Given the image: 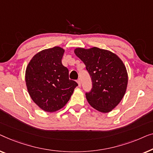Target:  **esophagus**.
<instances>
[{
  "label": "esophagus",
  "mask_w": 153,
  "mask_h": 153,
  "mask_svg": "<svg viewBox=\"0 0 153 153\" xmlns=\"http://www.w3.org/2000/svg\"><path fill=\"white\" fill-rule=\"evenodd\" d=\"M77 84H78V86H79V87H80V86H81V82H80V79H77Z\"/></svg>",
  "instance_id": "esophagus-1"
}]
</instances>
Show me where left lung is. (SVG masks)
<instances>
[{"mask_svg": "<svg viewBox=\"0 0 153 153\" xmlns=\"http://www.w3.org/2000/svg\"><path fill=\"white\" fill-rule=\"evenodd\" d=\"M74 53L91 77L92 89L86 94L88 102L100 112L111 111L121 101L128 87V76L123 62L115 53L98 47L77 48Z\"/></svg>", "mask_w": 153, "mask_h": 153, "instance_id": "1", "label": "left lung"}]
</instances>
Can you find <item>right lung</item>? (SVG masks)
<instances>
[{
    "instance_id": "right-lung-1",
    "label": "right lung",
    "mask_w": 153,
    "mask_h": 153,
    "mask_svg": "<svg viewBox=\"0 0 153 153\" xmlns=\"http://www.w3.org/2000/svg\"><path fill=\"white\" fill-rule=\"evenodd\" d=\"M64 49H44L34 55L27 64L25 79L27 91L37 106L55 112L65 106L77 86L68 78V68L62 65Z\"/></svg>"
}]
</instances>
